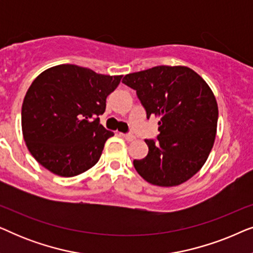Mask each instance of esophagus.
<instances>
[{"mask_svg": "<svg viewBox=\"0 0 253 253\" xmlns=\"http://www.w3.org/2000/svg\"><path fill=\"white\" fill-rule=\"evenodd\" d=\"M121 136H122L124 139L127 140V141H132L134 140V136L133 134H130V133H121Z\"/></svg>", "mask_w": 253, "mask_h": 253, "instance_id": "esophagus-1", "label": "esophagus"}]
</instances>
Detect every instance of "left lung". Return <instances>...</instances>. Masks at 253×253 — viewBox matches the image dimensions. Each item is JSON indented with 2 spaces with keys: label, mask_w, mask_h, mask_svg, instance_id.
Instances as JSON below:
<instances>
[{
  "label": "left lung",
  "mask_w": 253,
  "mask_h": 253,
  "mask_svg": "<svg viewBox=\"0 0 253 253\" xmlns=\"http://www.w3.org/2000/svg\"><path fill=\"white\" fill-rule=\"evenodd\" d=\"M147 119H160L157 140L145 139L148 153L133 160L138 174L158 186H176L197 174L215 140L219 109L212 89L188 67L159 65L126 75Z\"/></svg>",
  "instance_id": "left-lung-1"
}]
</instances>
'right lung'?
I'll return each instance as SVG.
<instances>
[{
  "label": "right lung",
  "instance_id": "obj_1",
  "mask_svg": "<svg viewBox=\"0 0 253 253\" xmlns=\"http://www.w3.org/2000/svg\"><path fill=\"white\" fill-rule=\"evenodd\" d=\"M122 76L96 74L75 64L47 69L34 79L22 106L30 153L55 175L72 177L92 168L113 137L99 122L106 99Z\"/></svg>",
  "mask_w": 253,
  "mask_h": 253
}]
</instances>
